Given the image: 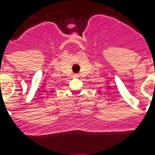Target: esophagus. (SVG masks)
Instances as JSON below:
<instances>
[{
  "instance_id": "obj_1",
  "label": "esophagus",
  "mask_w": 155,
  "mask_h": 155,
  "mask_svg": "<svg viewBox=\"0 0 155 155\" xmlns=\"http://www.w3.org/2000/svg\"><path fill=\"white\" fill-rule=\"evenodd\" d=\"M75 76H78V75H77V74H75Z\"/></svg>"
}]
</instances>
